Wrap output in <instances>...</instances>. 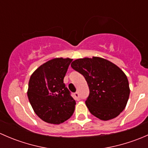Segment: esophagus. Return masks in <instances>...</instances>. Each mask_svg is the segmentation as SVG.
I'll return each mask as SVG.
<instances>
[{
  "label": "esophagus",
  "instance_id": "esophagus-1",
  "mask_svg": "<svg viewBox=\"0 0 148 148\" xmlns=\"http://www.w3.org/2000/svg\"><path fill=\"white\" fill-rule=\"evenodd\" d=\"M74 96H75V99H77V100H79V95L78 92H75V93H74Z\"/></svg>",
  "mask_w": 148,
  "mask_h": 148
}]
</instances>
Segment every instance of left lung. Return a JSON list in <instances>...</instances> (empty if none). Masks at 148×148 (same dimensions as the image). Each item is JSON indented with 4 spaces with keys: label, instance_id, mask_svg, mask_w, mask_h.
<instances>
[{
    "label": "left lung",
    "instance_id": "left-lung-1",
    "mask_svg": "<svg viewBox=\"0 0 148 148\" xmlns=\"http://www.w3.org/2000/svg\"><path fill=\"white\" fill-rule=\"evenodd\" d=\"M71 66L82 74L89 86L85 103L91 114L109 120L123 111L129 99V82L117 66L99 57L77 59Z\"/></svg>",
    "mask_w": 148,
    "mask_h": 148
}]
</instances>
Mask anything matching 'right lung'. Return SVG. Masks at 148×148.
<instances>
[{
    "label": "right lung",
    "mask_w": 148,
    "mask_h": 148,
    "mask_svg": "<svg viewBox=\"0 0 148 148\" xmlns=\"http://www.w3.org/2000/svg\"><path fill=\"white\" fill-rule=\"evenodd\" d=\"M72 59L56 58L38 67L31 76L28 97L36 114L51 124H60L71 117L76 102L64 83Z\"/></svg>",
    "instance_id": "add662e5"
}]
</instances>
